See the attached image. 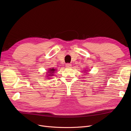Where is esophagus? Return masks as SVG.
<instances>
[{
	"mask_svg": "<svg viewBox=\"0 0 131 131\" xmlns=\"http://www.w3.org/2000/svg\"><path fill=\"white\" fill-rule=\"evenodd\" d=\"M66 67L67 68H70L72 67V64H70V63H67L66 64Z\"/></svg>",
	"mask_w": 131,
	"mask_h": 131,
	"instance_id": "1",
	"label": "esophagus"
}]
</instances>
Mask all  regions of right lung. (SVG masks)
<instances>
[{"label":"right lung","mask_w":131,"mask_h":131,"mask_svg":"<svg viewBox=\"0 0 131 131\" xmlns=\"http://www.w3.org/2000/svg\"><path fill=\"white\" fill-rule=\"evenodd\" d=\"M56 69H54V68H50L49 69L48 72H47V75H48L49 77H52L53 75V73L55 72V71H56Z\"/></svg>","instance_id":"1"}]
</instances>
